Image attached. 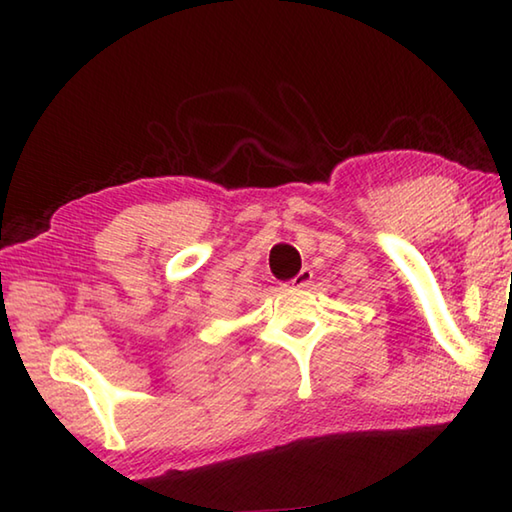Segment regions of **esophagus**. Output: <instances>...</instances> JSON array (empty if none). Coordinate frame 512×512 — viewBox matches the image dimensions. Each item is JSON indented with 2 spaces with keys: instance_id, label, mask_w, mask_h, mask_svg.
<instances>
[{
  "instance_id": "esophagus-1",
  "label": "esophagus",
  "mask_w": 512,
  "mask_h": 512,
  "mask_svg": "<svg viewBox=\"0 0 512 512\" xmlns=\"http://www.w3.org/2000/svg\"><path fill=\"white\" fill-rule=\"evenodd\" d=\"M313 280V271L309 266H304L300 273H297L293 280H291V286H295V288H304V286H309V282Z\"/></svg>"
}]
</instances>
